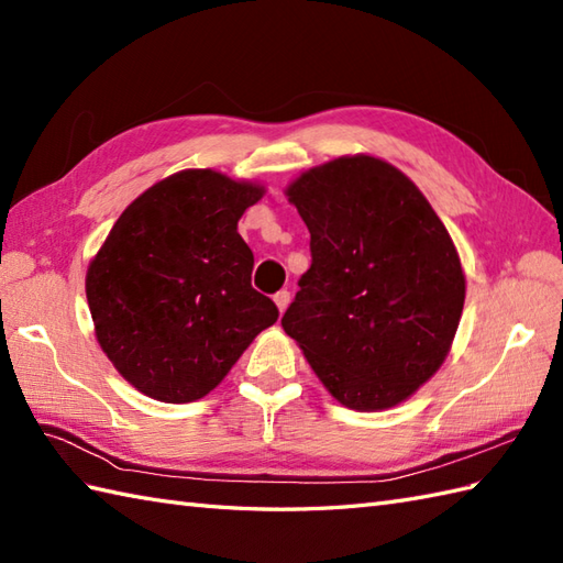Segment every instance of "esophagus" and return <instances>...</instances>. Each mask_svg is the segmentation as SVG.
<instances>
[{
  "mask_svg": "<svg viewBox=\"0 0 563 563\" xmlns=\"http://www.w3.org/2000/svg\"><path fill=\"white\" fill-rule=\"evenodd\" d=\"M275 307H278V312L283 314L285 309H288V305H290V292L288 290H280V292H275Z\"/></svg>",
  "mask_w": 563,
  "mask_h": 563,
  "instance_id": "obj_1",
  "label": "esophagus"
}]
</instances>
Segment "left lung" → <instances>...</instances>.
<instances>
[{"label": "left lung", "mask_w": 563, "mask_h": 563, "mask_svg": "<svg viewBox=\"0 0 563 563\" xmlns=\"http://www.w3.org/2000/svg\"><path fill=\"white\" fill-rule=\"evenodd\" d=\"M285 196L312 236L285 333L349 409L406 401L460 327L466 283L445 224L409 176L369 154L307 169Z\"/></svg>", "instance_id": "1"}]
</instances>
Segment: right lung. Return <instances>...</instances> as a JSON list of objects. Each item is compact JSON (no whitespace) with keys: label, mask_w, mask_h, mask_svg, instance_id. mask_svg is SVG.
<instances>
[{"label":"right lung","mask_w":563,"mask_h":563,"mask_svg":"<svg viewBox=\"0 0 563 563\" xmlns=\"http://www.w3.org/2000/svg\"><path fill=\"white\" fill-rule=\"evenodd\" d=\"M266 188L212 169L162 178L115 220L87 271L101 351L164 404L202 399L278 319L251 288L254 254L236 222Z\"/></svg>","instance_id":"add662e5"}]
</instances>
